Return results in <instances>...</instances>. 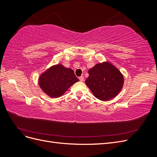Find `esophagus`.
<instances>
[{
    "label": "esophagus",
    "mask_w": 157,
    "mask_h": 157,
    "mask_svg": "<svg viewBox=\"0 0 157 157\" xmlns=\"http://www.w3.org/2000/svg\"><path fill=\"white\" fill-rule=\"evenodd\" d=\"M79 80H80V82H83L84 80V77H83V76H81V77H79Z\"/></svg>",
    "instance_id": "34e87169"
}]
</instances>
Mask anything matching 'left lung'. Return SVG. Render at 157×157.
<instances>
[{
	"label": "left lung",
	"instance_id": "obj_1",
	"mask_svg": "<svg viewBox=\"0 0 157 157\" xmlns=\"http://www.w3.org/2000/svg\"><path fill=\"white\" fill-rule=\"evenodd\" d=\"M88 74L85 83L94 96L101 101L116 97L124 85V76L109 61L96 64L88 70Z\"/></svg>",
	"mask_w": 157,
	"mask_h": 157
}]
</instances>
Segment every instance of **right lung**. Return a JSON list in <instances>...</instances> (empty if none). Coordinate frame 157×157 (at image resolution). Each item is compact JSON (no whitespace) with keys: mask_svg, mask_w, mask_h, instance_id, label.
I'll use <instances>...</instances> for the list:
<instances>
[{"mask_svg":"<svg viewBox=\"0 0 157 157\" xmlns=\"http://www.w3.org/2000/svg\"><path fill=\"white\" fill-rule=\"evenodd\" d=\"M79 81L73 69L65 67L61 64L51 66L39 77L41 90L50 98H59L64 94L75 83Z\"/></svg>","mask_w":157,"mask_h":157,"instance_id":"obj_1","label":"right lung"}]
</instances>
